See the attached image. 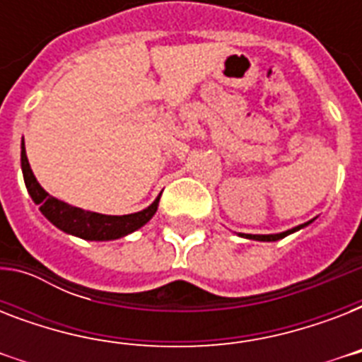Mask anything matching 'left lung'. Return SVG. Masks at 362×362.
<instances>
[{"label": "left lung", "instance_id": "8db88e82", "mask_svg": "<svg viewBox=\"0 0 362 362\" xmlns=\"http://www.w3.org/2000/svg\"><path fill=\"white\" fill-rule=\"evenodd\" d=\"M304 226H308V223H304ZM304 226H298V227H295V229H289V231L278 233V235H242V237L253 238V240H267V242H270V240H280V238L287 237V235H289V233L298 231V229H300V227H304Z\"/></svg>", "mask_w": 362, "mask_h": 362}]
</instances>
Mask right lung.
Listing matches in <instances>:
<instances>
[{"label": "right lung", "mask_w": 362, "mask_h": 362, "mask_svg": "<svg viewBox=\"0 0 362 362\" xmlns=\"http://www.w3.org/2000/svg\"><path fill=\"white\" fill-rule=\"evenodd\" d=\"M22 173H24L25 187H28L33 203L39 204V210L42 214L47 216L58 229L84 238V240H115V238L125 237V235H129L144 223H148L158 210L159 197L148 209L135 212V214L105 216L76 209V206H71V204L48 195L31 173L30 161L25 156L24 141H22Z\"/></svg>", "instance_id": "obj_1"}]
</instances>
